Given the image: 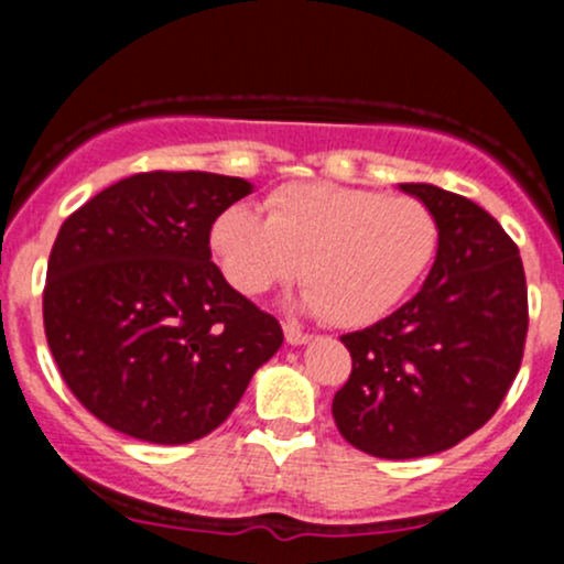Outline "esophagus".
Wrapping results in <instances>:
<instances>
[{
	"label": "esophagus",
	"mask_w": 564,
	"mask_h": 564,
	"mask_svg": "<svg viewBox=\"0 0 564 564\" xmlns=\"http://www.w3.org/2000/svg\"><path fill=\"white\" fill-rule=\"evenodd\" d=\"M283 335H286L289 346H303L311 340V335L303 333L300 327H294V324H283Z\"/></svg>",
	"instance_id": "esophagus-1"
}]
</instances>
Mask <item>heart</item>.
Returning a JSON list of instances; mask_svg holds the SVG:
<instances>
[{"mask_svg": "<svg viewBox=\"0 0 564 564\" xmlns=\"http://www.w3.org/2000/svg\"><path fill=\"white\" fill-rule=\"evenodd\" d=\"M440 246L431 209L333 182L286 185L267 198V218L231 204L209 226V248L226 281L248 297L297 275L294 305L360 327L390 314L425 275Z\"/></svg>", "mask_w": 564, "mask_h": 564, "instance_id": "1", "label": "heart"}]
</instances>
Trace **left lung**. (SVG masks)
Instances as JSON below:
<instances>
[{"instance_id": "1", "label": "left lung", "mask_w": 564, "mask_h": 564, "mask_svg": "<svg viewBox=\"0 0 564 564\" xmlns=\"http://www.w3.org/2000/svg\"><path fill=\"white\" fill-rule=\"evenodd\" d=\"M431 209L440 246L395 314L344 335L351 377L333 398L340 436L377 458L451 451L508 395L527 338V278L516 242L482 207L429 182H401Z\"/></svg>"}]
</instances>
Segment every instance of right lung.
I'll return each mask as SVG.
<instances>
[{
    "label": "right lung",
    "instance_id": "add662e5",
    "mask_svg": "<svg viewBox=\"0 0 564 564\" xmlns=\"http://www.w3.org/2000/svg\"><path fill=\"white\" fill-rule=\"evenodd\" d=\"M248 193L242 176L133 174L62 224L45 338L67 388L108 429L152 445L202 440L281 349V324L209 261V226Z\"/></svg>",
    "mask_w": 564,
    "mask_h": 564
}]
</instances>
